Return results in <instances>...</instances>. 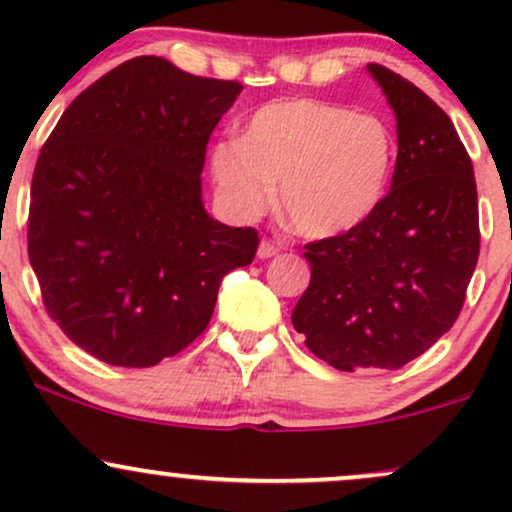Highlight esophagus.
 <instances>
[{"label": "esophagus", "instance_id": "1", "mask_svg": "<svg viewBox=\"0 0 512 512\" xmlns=\"http://www.w3.org/2000/svg\"><path fill=\"white\" fill-rule=\"evenodd\" d=\"M276 252H279V245H274L272 240H262L260 248H257V257H260V260H269Z\"/></svg>", "mask_w": 512, "mask_h": 512}]
</instances>
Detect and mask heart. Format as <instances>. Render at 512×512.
Wrapping results in <instances>:
<instances>
[{
	"label": "heart",
	"instance_id": "b5f03b06",
	"mask_svg": "<svg viewBox=\"0 0 512 512\" xmlns=\"http://www.w3.org/2000/svg\"><path fill=\"white\" fill-rule=\"evenodd\" d=\"M397 144L378 115L339 103L289 98L250 117L243 139H223L209 156L221 204L255 219L272 204L293 231L332 238L354 231L383 204Z\"/></svg>",
	"mask_w": 512,
	"mask_h": 512
}]
</instances>
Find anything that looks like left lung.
Returning a JSON list of instances; mask_svg holds the SVG:
<instances>
[{"label":"left lung","instance_id":"left-lung-1","mask_svg":"<svg viewBox=\"0 0 512 512\" xmlns=\"http://www.w3.org/2000/svg\"><path fill=\"white\" fill-rule=\"evenodd\" d=\"M397 117L392 187L342 236L305 245L310 284L291 322L337 370H397L455 325L479 260L474 168L450 117L411 81L368 64Z\"/></svg>","mask_w":512,"mask_h":512}]
</instances>
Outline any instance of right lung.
Segmentation results:
<instances>
[{
  "instance_id": "add662e5",
  "label": "right lung",
  "mask_w": 512,
  "mask_h": 512,
  "mask_svg": "<svg viewBox=\"0 0 512 512\" xmlns=\"http://www.w3.org/2000/svg\"><path fill=\"white\" fill-rule=\"evenodd\" d=\"M238 81L163 57L122 62L74 98L35 163L28 257L45 310L86 354L149 368L207 330L255 228L204 211L202 168Z\"/></svg>"
}]
</instances>
